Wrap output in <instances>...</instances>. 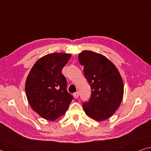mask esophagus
Here are the masks:
<instances>
[{
	"label": "esophagus",
	"mask_w": 151,
	"mask_h": 151,
	"mask_svg": "<svg viewBox=\"0 0 151 151\" xmlns=\"http://www.w3.org/2000/svg\"><path fill=\"white\" fill-rule=\"evenodd\" d=\"M78 96H79V94H78V92H75L73 94V96H74V98H75V99H76V98H78Z\"/></svg>",
	"instance_id": "obj_1"
}]
</instances>
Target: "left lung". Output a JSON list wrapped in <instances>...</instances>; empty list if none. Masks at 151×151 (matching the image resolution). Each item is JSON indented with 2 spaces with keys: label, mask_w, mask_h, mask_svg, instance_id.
I'll return each mask as SVG.
<instances>
[{
  "label": "left lung",
  "mask_w": 151,
  "mask_h": 151,
  "mask_svg": "<svg viewBox=\"0 0 151 151\" xmlns=\"http://www.w3.org/2000/svg\"><path fill=\"white\" fill-rule=\"evenodd\" d=\"M78 60L92 89L89 102L83 104L88 116L102 122L114 114L121 104L124 86L118 69L102 54L83 51Z\"/></svg>",
  "instance_id": "left-lung-1"
}]
</instances>
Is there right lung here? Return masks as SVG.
Here are the masks:
<instances>
[{"instance_id":"obj_1","label":"right lung","mask_w":151,"mask_h":151,"mask_svg":"<svg viewBox=\"0 0 151 151\" xmlns=\"http://www.w3.org/2000/svg\"><path fill=\"white\" fill-rule=\"evenodd\" d=\"M70 57L63 53L46 55L35 62L27 76V99L34 111L46 120L54 121L63 116L73 100L61 73Z\"/></svg>"}]
</instances>
